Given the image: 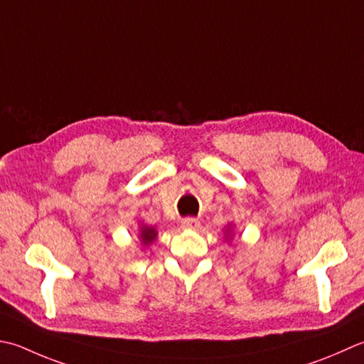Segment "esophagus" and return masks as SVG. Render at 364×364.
Segmentation results:
<instances>
[{"label":"esophagus","instance_id":"esophagus-1","mask_svg":"<svg viewBox=\"0 0 364 364\" xmlns=\"http://www.w3.org/2000/svg\"><path fill=\"white\" fill-rule=\"evenodd\" d=\"M181 227L183 229H188V230H196L200 227V220H198L197 218H184L181 220Z\"/></svg>","mask_w":364,"mask_h":364}]
</instances>
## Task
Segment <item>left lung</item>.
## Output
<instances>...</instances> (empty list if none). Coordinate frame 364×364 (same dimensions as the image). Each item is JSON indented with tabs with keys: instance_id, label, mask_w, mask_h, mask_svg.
Instances as JSON below:
<instances>
[{
	"instance_id": "8db88e82",
	"label": "left lung",
	"mask_w": 364,
	"mask_h": 364,
	"mask_svg": "<svg viewBox=\"0 0 364 364\" xmlns=\"http://www.w3.org/2000/svg\"><path fill=\"white\" fill-rule=\"evenodd\" d=\"M227 237H229V235H227Z\"/></svg>"
}]
</instances>
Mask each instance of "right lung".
Here are the masks:
<instances>
[{"mask_svg":"<svg viewBox=\"0 0 364 364\" xmlns=\"http://www.w3.org/2000/svg\"><path fill=\"white\" fill-rule=\"evenodd\" d=\"M156 235H158V233H156L153 227H141V229H140V241L148 246L156 238Z\"/></svg>","mask_w":364,"mask_h":364,"instance_id":"1","label":"right lung"}]
</instances>
